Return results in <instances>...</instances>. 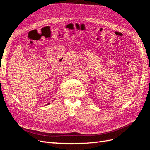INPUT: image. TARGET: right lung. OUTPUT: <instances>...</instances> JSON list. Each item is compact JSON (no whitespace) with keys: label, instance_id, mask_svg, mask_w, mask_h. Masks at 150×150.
I'll return each mask as SVG.
<instances>
[{"label":"right lung","instance_id":"obj_1","mask_svg":"<svg viewBox=\"0 0 150 150\" xmlns=\"http://www.w3.org/2000/svg\"><path fill=\"white\" fill-rule=\"evenodd\" d=\"M54 101V100H52V101ZM50 103H48V104H46V105H48V104H50Z\"/></svg>","mask_w":150,"mask_h":150}]
</instances>
